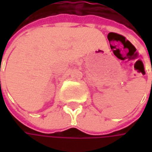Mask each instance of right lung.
<instances>
[{
    "instance_id": "obj_1",
    "label": "right lung",
    "mask_w": 152,
    "mask_h": 152,
    "mask_svg": "<svg viewBox=\"0 0 152 152\" xmlns=\"http://www.w3.org/2000/svg\"><path fill=\"white\" fill-rule=\"evenodd\" d=\"M0 83H1V82H0Z\"/></svg>"
}]
</instances>
